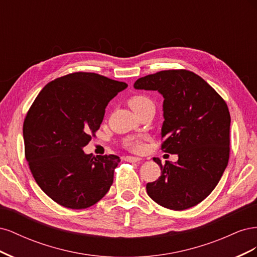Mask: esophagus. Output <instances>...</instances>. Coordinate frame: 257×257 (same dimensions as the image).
Instances as JSON below:
<instances>
[{"mask_svg": "<svg viewBox=\"0 0 257 257\" xmlns=\"http://www.w3.org/2000/svg\"><path fill=\"white\" fill-rule=\"evenodd\" d=\"M125 160L126 162H130V163H137V162H141L142 161V159L141 158H136V157H125Z\"/></svg>", "mask_w": 257, "mask_h": 257, "instance_id": "34e87169", "label": "esophagus"}]
</instances>
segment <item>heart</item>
Returning a JSON list of instances; mask_svg holds the SVG:
<instances>
[{
	"label": "heart",
	"mask_w": 257,
	"mask_h": 257,
	"mask_svg": "<svg viewBox=\"0 0 257 257\" xmlns=\"http://www.w3.org/2000/svg\"><path fill=\"white\" fill-rule=\"evenodd\" d=\"M128 105L133 108L137 113H139L142 110H144L145 108L153 106V100L149 96L144 95V94H138V95L132 96L128 99ZM124 147L131 151L141 152L145 149L144 139L142 137H136V136L127 137L125 138V141H124Z\"/></svg>",
	"instance_id": "1"
}]
</instances>
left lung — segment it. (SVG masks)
I'll list each match as a JSON object with an SVG mask.
<instances>
[{"instance_id": "obj_1", "label": "left lung", "mask_w": 257, "mask_h": 257, "mask_svg": "<svg viewBox=\"0 0 257 257\" xmlns=\"http://www.w3.org/2000/svg\"><path fill=\"white\" fill-rule=\"evenodd\" d=\"M135 89L157 90L164 97L162 150L178 161L161 167L157 181L147 183L155 203L172 210L196 206L211 193L228 164L230 114L227 104L201 77L169 69L142 77Z\"/></svg>"}]
</instances>
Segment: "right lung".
<instances>
[{"mask_svg": "<svg viewBox=\"0 0 257 257\" xmlns=\"http://www.w3.org/2000/svg\"><path fill=\"white\" fill-rule=\"evenodd\" d=\"M127 87L95 73L76 72L43 88L23 122L25 154L38 186L57 204L85 209L109 191L116 155L84 154L108 103Z\"/></svg>", "mask_w": 257, "mask_h": 257, "instance_id": "add662e5", "label": "right lung"}]
</instances>
